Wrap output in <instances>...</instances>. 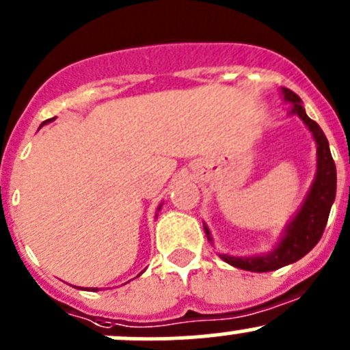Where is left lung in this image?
I'll return each mask as SVG.
<instances>
[{"instance_id": "left-lung-1", "label": "left lung", "mask_w": 350, "mask_h": 350, "mask_svg": "<svg viewBox=\"0 0 350 350\" xmlns=\"http://www.w3.org/2000/svg\"><path fill=\"white\" fill-rule=\"evenodd\" d=\"M281 92L284 102L291 103L289 113L299 117L313 134L314 143H317V175L303 206L293 217L291 223L286 226L284 234L274 250L265 255H257V257H231V255L219 254V257L230 265L250 272H271L303 258L320 241L327 226L332 204L335 200V192H337V170H335V161L332 158L330 146H328L323 131L306 116L301 105V98L296 93L289 88H282ZM204 231H206L207 240L213 241L209 228L206 224H204Z\"/></svg>"}]
</instances>
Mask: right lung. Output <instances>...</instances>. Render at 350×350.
Listing matches in <instances>:
<instances>
[{"instance_id": "obj_1", "label": "right lung", "mask_w": 350, "mask_h": 350, "mask_svg": "<svg viewBox=\"0 0 350 350\" xmlns=\"http://www.w3.org/2000/svg\"><path fill=\"white\" fill-rule=\"evenodd\" d=\"M46 122H49V120H46ZM46 122H44V124H46ZM161 209V206L160 207H158V211H160ZM93 289V291H98V289H96V288H92Z\"/></svg>"}]
</instances>
